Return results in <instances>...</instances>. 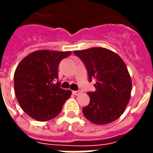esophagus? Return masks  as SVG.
<instances>
[{
  "label": "esophagus",
  "instance_id": "1",
  "mask_svg": "<svg viewBox=\"0 0 153 153\" xmlns=\"http://www.w3.org/2000/svg\"><path fill=\"white\" fill-rule=\"evenodd\" d=\"M82 93V91H73V94L74 96H79Z\"/></svg>",
  "mask_w": 153,
  "mask_h": 153
}]
</instances>
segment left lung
Segmentation results:
<instances>
[{
	"label": "left lung",
	"mask_w": 153,
	"mask_h": 153,
	"mask_svg": "<svg viewBox=\"0 0 153 153\" xmlns=\"http://www.w3.org/2000/svg\"><path fill=\"white\" fill-rule=\"evenodd\" d=\"M84 63L88 79H96V91L88 92L90 102L82 108L83 115L97 125L117 120L131 99L132 82L125 62L119 55L105 48L74 51Z\"/></svg>",
	"instance_id": "8db88e82"
}]
</instances>
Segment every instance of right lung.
Wrapping results in <instances>:
<instances>
[{
	"mask_svg": "<svg viewBox=\"0 0 153 153\" xmlns=\"http://www.w3.org/2000/svg\"><path fill=\"white\" fill-rule=\"evenodd\" d=\"M71 52L38 50L24 57L14 72V91L22 110L35 120L46 122L61 113L71 90L60 88L57 68Z\"/></svg>",
	"mask_w": 153,
	"mask_h": 153,
	"instance_id": "add662e5",
	"label": "right lung"
}]
</instances>
